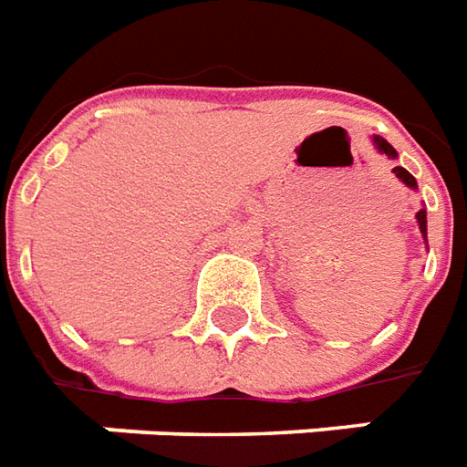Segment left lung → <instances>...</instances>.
<instances>
[{"instance_id":"left-lung-1","label":"left lung","mask_w":467,"mask_h":467,"mask_svg":"<svg viewBox=\"0 0 467 467\" xmlns=\"http://www.w3.org/2000/svg\"><path fill=\"white\" fill-rule=\"evenodd\" d=\"M372 141H375L377 151H382V154H387L389 159H397V151H394V147H391L387 139L372 137ZM394 176L400 178L401 183H407L409 188H416V178L411 176L407 169H401V166H394ZM416 220H419V230H421L423 240H426V210H423V208L419 210V213H416Z\"/></svg>"}]
</instances>
